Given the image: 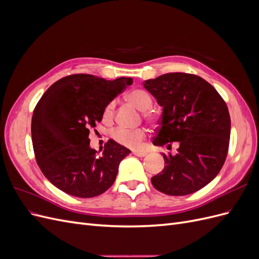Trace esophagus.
<instances>
[{"label": "esophagus", "instance_id": "34e87169", "mask_svg": "<svg viewBox=\"0 0 259 259\" xmlns=\"http://www.w3.org/2000/svg\"><path fill=\"white\" fill-rule=\"evenodd\" d=\"M133 154L139 156V158H143V156L147 155V152H145V151H133Z\"/></svg>", "mask_w": 259, "mask_h": 259}]
</instances>
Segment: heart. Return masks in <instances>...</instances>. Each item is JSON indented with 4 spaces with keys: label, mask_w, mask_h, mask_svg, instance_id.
Returning a JSON list of instances; mask_svg holds the SVG:
<instances>
[{
    "label": "heart",
    "mask_w": 259,
    "mask_h": 259,
    "mask_svg": "<svg viewBox=\"0 0 259 259\" xmlns=\"http://www.w3.org/2000/svg\"><path fill=\"white\" fill-rule=\"evenodd\" d=\"M126 99L134 105L137 109L143 111L144 116L149 121H155L156 120V115L155 113L151 110V106H152V97L150 96V94L148 92L136 89L131 91L127 95ZM114 109H115V104L114 101H110L103 112V120L105 122H110L113 119L114 115ZM111 137L115 140L116 143H119L123 146H126L130 148H138L140 145H142L144 138L146 137V130L138 127V128H126V127H116L112 131L111 133Z\"/></svg>",
    "instance_id": "1"
}]
</instances>
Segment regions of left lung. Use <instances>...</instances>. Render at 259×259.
Returning a JSON list of instances; mask_svg holds the SVG:
<instances>
[{
    "instance_id": "left-lung-1",
    "label": "left lung",
    "mask_w": 259,
    "mask_h": 259,
    "mask_svg": "<svg viewBox=\"0 0 259 259\" xmlns=\"http://www.w3.org/2000/svg\"><path fill=\"white\" fill-rule=\"evenodd\" d=\"M144 88L163 108L153 145L171 149L165 165L151 178L156 190L187 195L202 189L222 169L230 138V115L225 100L202 77L183 72L162 74Z\"/></svg>"
}]
</instances>
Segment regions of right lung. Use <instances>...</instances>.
Here are the masks:
<instances>
[{
  "instance_id": "add662e5",
  "label": "right lung",
  "mask_w": 259,
  "mask_h": 259,
  "mask_svg": "<svg viewBox=\"0 0 259 259\" xmlns=\"http://www.w3.org/2000/svg\"><path fill=\"white\" fill-rule=\"evenodd\" d=\"M133 83L72 74L55 82L36 104L31 136L38 167L58 189L77 198H94L112 186L120 162L131 150L109 139L97 153L90 131L103 120L105 107Z\"/></svg>"
}]
</instances>
